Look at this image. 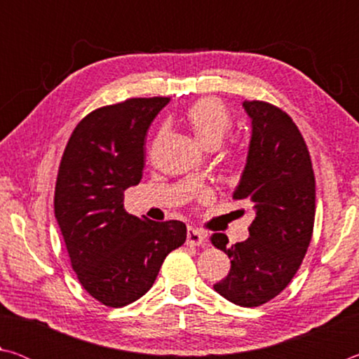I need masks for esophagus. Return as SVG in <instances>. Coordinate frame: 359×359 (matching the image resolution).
Returning <instances> with one entry per match:
<instances>
[{
  "label": "esophagus",
  "instance_id": "1",
  "mask_svg": "<svg viewBox=\"0 0 359 359\" xmlns=\"http://www.w3.org/2000/svg\"><path fill=\"white\" fill-rule=\"evenodd\" d=\"M187 244L190 245H205L208 244V238L203 231L196 228H188L187 229Z\"/></svg>",
  "mask_w": 359,
  "mask_h": 359
}]
</instances>
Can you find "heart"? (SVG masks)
<instances>
[{"mask_svg": "<svg viewBox=\"0 0 359 359\" xmlns=\"http://www.w3.org/2000/svg\"><path fill=\"white\" fill-rule=\"evenodd\" d=\"M187 121L196 141L205 149H215L231 128V117L220 101L203 98L188 109Z\"/></svg>", "mask_w": 359, "mask_h": 359, "instance_id": "1", "label": "heart"}]
</instances>
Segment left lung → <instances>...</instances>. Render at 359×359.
<instances>
[{
  "instance_id": "left-lung-1",
  "label": "left lung",
  "mask_w": 359,
  "mask_h": 359,
  "mask_svg": "<svg viewBox=\"0 0 359 359\" xmlns=\"http://www.w3.org/2000/svg\"><path fill=\"white\" fill-rule=\"evenodd\" d=\"M252 136L233 199L255 210L248 239L226 245L223 233L210 242L231 258L228 276L214 285L224 299L257 307L287 288L311 244L315 177L311 155L287 114L263 101H244Z\"/></svg>"
}]
</instances>
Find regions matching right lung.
Segmentation results:
<instances>
[{
    "instance_id": "obj_1",
    "label": "right lung",
    "mask_w": 359,
    "mask_h": 359,
    "mask_svg": "<svg viewBox=\"0 0 359 359\" xmlns=\"http://www.w3.org/2000/svg\"><path fill=\"white\" fill-rule=\"evenodd\" d=\"M169 98L96 109L76 126L60 163L55 218L82 287L109 307L151 288L163 261L187 239L185 223L151 222L123 208L142 179L144 141Z\"/></svg>"
}]
</instances>
